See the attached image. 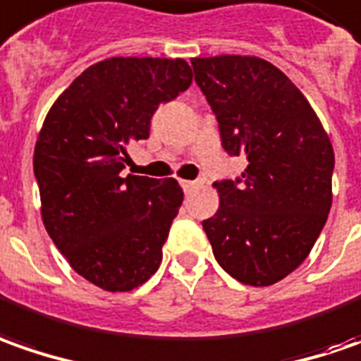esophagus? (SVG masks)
<instances>
[{"label":"esophagus","instance_id":"esophagus-1","mask_svg":"<svg viewBox=\"0 0 361 361\" xmlns=\"http://www.w3.org/2000/svg\"><path fill=\"white\" fill-rule=\"evenodd\" d=\"M181 188L185 190V192H192L193 188H197V181H192V180H181Z\"/></svg>","mask_w":361,"mask_h":361}]
</instances>
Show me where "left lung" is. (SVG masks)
Listing matches in <instances>:
<instances>
[{
    "label": "left lung",
    "mask_w": 361,
    "mask_h": 361,
    "mask_svg": "<svg viewBox=\"0 0 361 361\" xmlns=\"http://www.w3.org/2000/svg\"><path fill=\"white\" fill-rule=\"evenodd\" d=\"M193 73L230 156L235 181L216 183L219 207L204 219L218 264L245 286L283 280L310 255L331 207L334 147L292 80L255 56L193 57Z\"/></svg>",
    "instance_id": "obj_1"
}]
</instances>
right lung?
<instances>
[{
	"instance_id": "add662e5",
	"label": "right lung",
	"mask_w": 361,
	"mask_h": 361,
	"mask_svg": "<svg viewBox=\"0 0 361 361\" xmlns=\"http://www.w3.org/2000/svg\"><path fill=\"white\" fill-rule=\"evenodd\" d=\"M185 59L109 57L57 97L39 130L33 171L42 219L68 264L106 292H131L157 271L180 212V183L121 178L128 145L149 137L159 104L192 85Z\"/></svg>"
}]
</instances>
